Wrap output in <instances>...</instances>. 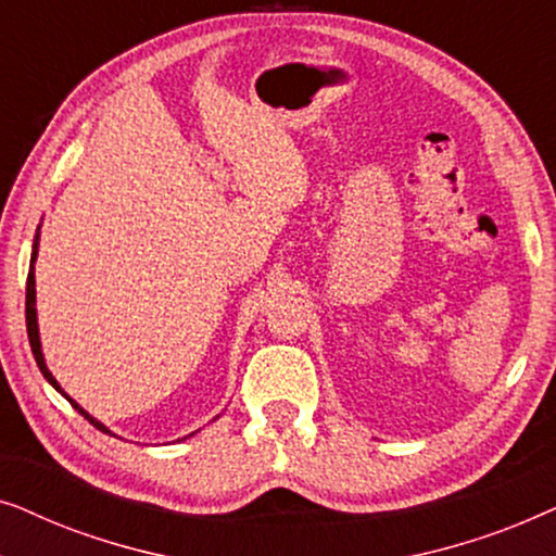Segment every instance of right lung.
Returning <instances> with one entry per match:
<instances>
[{
    "label": "right lung",
    "mask_w": 556,
    "mask_h": 556,
    "mask_svg": "<svg viewBox=\"0 0 556 556\" xmlns=\"http://www.w3.org/2000/svg\"><path fill=\"white\" fill-rule=\"evenodd\" d=\"M35 257H37V250H33V263H29V273H27V295H25V316H27V337H29V346H33V354H35V362H37V367H40V371L45 375V379H48V382L55 387L58 392H63L60 390V384L55 382V377L50 375L48 371V367H45V359H42V349H40V333H37V311H35ZM65 394V392H63ZM67 397V394H65ZM67 402H71V405L78 409V413L86 417V420L93 425V428H98L101 432H111L109 428H103L101 422L98 420H93V417H90L86 409H83L80 405H75V402L67 397Z\"/></svg>",
    "instance_id": "obj_1"
}]
</instances>
